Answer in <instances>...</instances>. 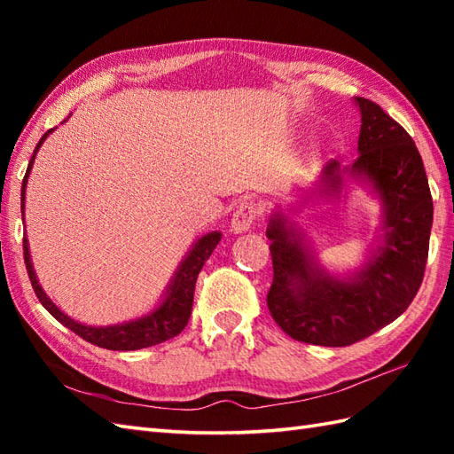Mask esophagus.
<instances>
[{"instance_id":"esophagus-1","label":"esophagus","mask_w":454,"mask_h":454,"mask_svg":"<svg viewBox=\"0 0 454 454\" xmlns=\"http://www.w3.org/2000/svg\"><path fill=\"white\" fill-rule=\"evenodd\" d=\"M259 215V208L254 200H244L239 202L234 216H232V230L234 232H247Z\"/></svg>"}]
</instances>
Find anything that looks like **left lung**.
Returning <instances> with one entry per match:
<instances>
[{"label":"left lung","mask_w":454,"mask_h":454,"mask_svg":"<svg viewBox=\"0 0 454 454\" xmlns=\"http://www.w3.org/2000/svg\"><path fill=\"white\" fill-rule=\"evenodd\" d=\"M355 101L363 124L349 171L369 179L384 202V246L351 281H335L312 265L285 216L275 215L267 228L273 257L269 312L286 335L310 345L347 347L382 330L406 312L426 273L433 199L416 142L380 105ZM322 183L340 189V161L325 163Z\"/></svg>","instance_id":"8db88e82"}]
</instances>
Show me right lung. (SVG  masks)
Here are the masks:
<instances>
[{
	"label": "right lung",
	"mask_w": 454,
	"mask_h": 454,
	"mask_svg": "<svg viewBox=\"0 0 454 454\" xmlns=\"http://www.w3.org/2000/svg\"><path fill=\"white\" fill-rule=\"evenodd\" d=\"M54 129L44 132V137L38 140L36 148L33 152V158L28 161V168L23 179V189H21V197L25 200V187H27V177L28 171H31L33 160L36 156L38 148L44 142V138L51 134ZM220 232H212L202 236L195 247L191 249L189 255L185 257V262L181 263L179 271L176 273V278L168 291L166 301L161 302L160 308H156L150 316L140 317L137 322H129V324H121V325H107V327H91V325H83L74 322L72 317H67L64 312L58 310V308L52 304L51 298H48L41 285L36 281L35 269L31 263V254H28V244L27 238L23 239V254H25V265H27V273L28 278H31V285L35 288V294L41 304L51 312L58 322L66 325L67 330H72L74 333H78L82 340L90 341L98 347H103V349H111V351H137L144 349V347H152L158 345L161 341H168L171 337L179 335L191 317L192 310V293H195V283L197 277L200 273L202 265H205L210 254L215 252V247L220 242Z\"/></svg>",
	"instance_id": "add662e5"
}]
</instances>
